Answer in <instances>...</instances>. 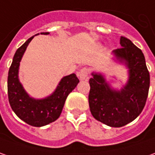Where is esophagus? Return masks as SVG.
I'll use <instances>...</instances> for the list:
<instances>
[{
    "instance_id": "esophagus-1",
    "label": "esophagus",
    "mask_w": 155,
    "mask_h": 155,
    "mask_svg": "<svg viewBox=\"0 0 155 155\" xmlns=\"http://www.w3.org/2000/svg\"><path fill=\"white\" fill-rule=\"evenodd\" d=\"M88 74H89L88 68H82L80 69V71L78 72V76H79V78H80L81 81H84V80L87 79Z\"/></svg>"
}]
</instances>
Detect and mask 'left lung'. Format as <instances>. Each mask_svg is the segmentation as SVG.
Returning a JSON list of instances; mask_svg holds the SVG:
<instances>
[{
	"label": "left lung",
	"instance_id": "1",
	"mask_svg": "<svg viewBox=\"0 0 155 155\" xmlns=\"http://www.w3.org/2000/svg\"><path fill=\"white\" fill-rule=\"evenodd\" d=\"M121 48L113 51L117 60L129 68V80L115 90L101 74L92 73L88 102L95 119L110 127H122L141 114L147 101L150 76L142 51L130 39L120 38Z\"/></svg>",
	"mask_w": 155,
	"mask_h": 155
}]
</instances>
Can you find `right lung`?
Wrapping results in <instances>:
<instances>
[{
	"label": "right lung",
	"mask_w": 155,
	"mask_h": 155,
	"mask_svg": "<svg viewBox=\"0 0 155 155\" xmlns=\"http://www.w3.org/2000/svg\"><path fill=\"white\" fill-rule=\"evenodd\" d=\"M41 34H49L42 32ZM30 38L14 54L13 62L8 71V94L9 104L14 113L22 121L34 127H42L56 121L61 113L68 95L76 87L79 79L75 74L63 77L53 94L45 99H36L30 97L19 82V62L29 43Z\"/></svg>",
	"instance_id": "add662e5"
}]
</instances>
